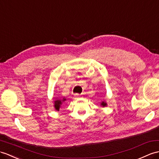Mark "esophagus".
<instances>
[{"label": "esophagus", "instance_id": "obj_1", "mask_svg": "<svg viewBox=\"0 0 159 159\" xmlns=\"http://www.w3.org/2000/svg\"><path fill=\"white\" fill-rule=\"evenodd\" d=\"M80 95L79 94H74V97H75V98H80Z\"/></svg>", "mask_w": 159, "mask_h": 159}]
</instances>
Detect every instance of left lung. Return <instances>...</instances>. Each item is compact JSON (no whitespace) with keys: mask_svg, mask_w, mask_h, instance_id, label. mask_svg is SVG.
Listing matches in <instances>:
<instances>
[{"mask_svg":"<svg viewBox=\"0 0 159 159\" xmlns=\"http://www.w3.org/2000/svg\"><path fill=\"white\" fill-rule=\"evenodd\" d=\"M100 105H101V106H102L103 107H107V102H104V101H102V102H101V104H100Z\"/></svg>","mask_w":159,"mask_h":159,"instance_id":"left-lung-1","label":"left lung"}]
</instances>
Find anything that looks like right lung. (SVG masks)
Returning a JSON list of instances; mask_svg holds the SVG:
<instances>
[{"label": "right lung", "instance_id": "right-lung-1", "mask_svg": "<svg viewBox=\"0 0 159 159\" xmlns=\"http://www.w3.org/2000/svg\"><path fill=\"white\" fill-rule=\"evenodd\" d=\"M66 100V98H63V99H57L56 100H55V104H54V107H55V109L57 111H59V109L61 107V105L63 103V102H65Z\"/></svg>", "mask_w": 159, "mask_h": 159}]
</instances>
